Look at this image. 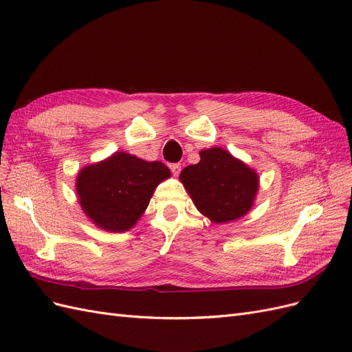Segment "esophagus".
I'll use <instances>...</instances> for the list:
<instances>
[{
    "mask_svg": "<svg viewBox=\"0 0 352 352\" xmlns=\"http://www.w3.org/2000/svg\"><path fill=\"white\" fill-rule=\"evenodd\" d=\"M170 170H172V173H173L175 176H179V173H180V170H182V166H180L179 163H175V164H172V166H170Z\"/></svg>",
    "mask_w": 352,
    "mask_h": 352,
    "instance_id": "esophagus-1",
    "label": "esophagus"
}]
</instances>
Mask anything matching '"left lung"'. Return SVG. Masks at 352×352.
I'll use <instances>...</instances> for the list:
<instances>
[{"label": "left lung", "mask_w": 352, "mask_h": 352, "mask_svg": "<svg viewBox=\"0 0 352 352\" xmlns=\"http://www.w3.org/2000/svg\"><path fill=\"white\" fill-rule=\"evenodd\" d=\"M199 157L179 176L197 210L216 225L248 214L260 188L258 173L220 146L201 150Z\"/></svg>", "instance_id": "1"}]
</instances>
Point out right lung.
I'll use <instances>...</instances> for the list:
<instances>
[{"label":"right lung","instance_id":"1","mask_svg":"<svg viewBox=\"0 0 352 352\" xmlns=\"http://www.w3.org/2000/svg\"><path fill=\"white\" fill-rule=\"evenodd\" d=\"M170 175L162 162H145L117 151L79 170L78 201L95 226L114 233L126 232L142 217L155 188Z\"/></svg>","mask_w":352,"mask_h":352}]
</instances>
